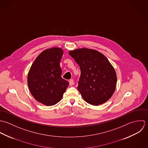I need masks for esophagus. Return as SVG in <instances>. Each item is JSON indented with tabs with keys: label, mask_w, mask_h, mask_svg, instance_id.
<instances>
[{
	"label": "esophagus",
	"mask_w": 148,
	"mask_h": 148,
	"mask_svg": "<svg viewBox=\"0 0 148 148\" xmlns=\"http://www.w3.org/2000/svg\"><path fill=\"white\" fill-rule=\"evenodd\" d=\"M74 80L73 79H70L69 81V85H70V86H73L74 85Z\"/></svg>",
	"instance_id": "obj_1"
}]
</instances>
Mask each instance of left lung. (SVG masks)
<instances>
[{"instance_id":"1","label":"left lung","mask_w":148,"mask_h":148,"mask_svg":"<svg viewBox=\"0 0 148 148\" xmlns=\"http://www.w3.org/2000/svg\"><path fill=\"white\" fill-rule=\"evenodd\" d=\"M69 53L80 67L77 89L84 99L94 106L108 101L117 84L116 73L109 60L100 52L86 48L75 49Z\"/></svg>"}]
</instances>
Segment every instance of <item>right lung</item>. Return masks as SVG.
I'll use <instances>...</instances> for the list:
<instances>
[{
    "label": "right lung",
    "instance_id": "right-lung-1",
    "mask_svg": "<svg viewBox=\"0 0 148 148\" xmlns=\"http://www.w3.org/2000/svg\"><path fill=\"white\" fill-rule=\"evenodd\" d=\"M63 54L61 48L42 51L32 64L27 84L34 98L46 105H56L62 99L69 83L61 77L60 62Z\"/></svg>",
    "mask_w": 148,
    "mask_h": 148
}]
</instances>
